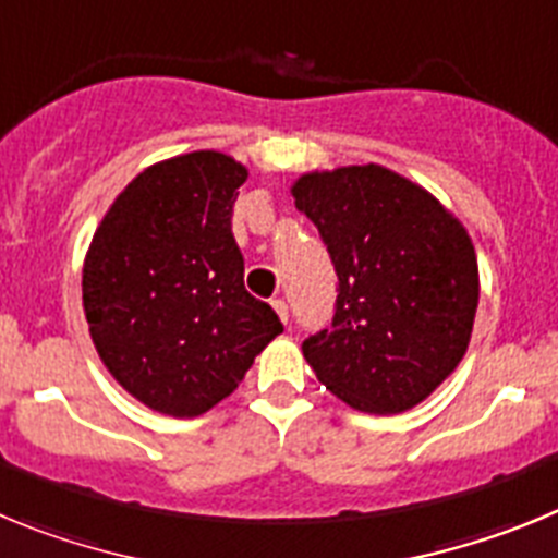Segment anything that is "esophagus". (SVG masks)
<instances>
[{
    "label": "esophagus",
    "instance_id": "1",
    "mask_svg": "<svg viewBox=\"0 0 558 558\" xmlns=\"http://www.w3.org/2000/svg\"><path fill=\"white\" fill-rule=\"evenodd\" d=\"M272 308L278 311V316H280V323H289V305H286V300H272Z\"/></svg>",
    "mask_w": 558,
    "mask_h": 558
}]
</instances>
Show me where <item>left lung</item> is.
Here are the masks:
<instances>
[{
  "mask_svg": "<svg viewBox=\"0 0 558 558\" xmlns=\"http://www.w3.org/2000/svg\"><path fill=\"white\" fill-rule=\"evenodd\" d=\"M333 260L330 328L303 341L319 384L366 414L423 403L464 359L478 260L464 225L391 169L341 167L291 185Z\"/></svg>",
  "mask_w": 558,
  "mask_h": 558,
  "instance_id": "left-lung-1",
  "label": "left lung"
}]
</instances>
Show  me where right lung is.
<instances>
[{"label":"right lung","mask_w":558,"mask_h":558,"mask_svg":"<svg viewBox=\"0 0 558 558\" xmlns=\"http://www.w3.org/2000/svg\"><path fill=\"white\" fill-rule=\"evenodd\" d=\"M247 169L199 149L144 169L113 199L83 264V308L108 373L153 411L199 416L283 333L244 289L230 217Z\"/></svg>","instance_id":"1"}]
</instances>
